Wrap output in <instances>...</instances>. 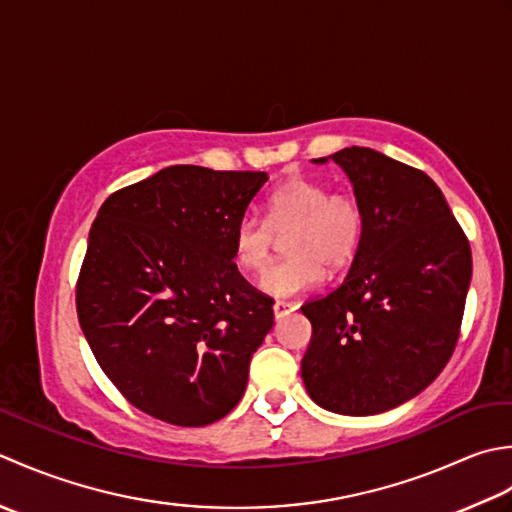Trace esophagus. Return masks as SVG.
<instances>
[{
    "label": "esophagus",
    "instance_id": "34e87169",
    "mask_svg": "<svg viewBox=\"0 0 512 512\" xmlns=\"http://www.w3.org/2000/svg\"><path fill=\"white\" fill-rule=\"evenodd\" d=\"M296 309V305L294 302H285V300H276L274 302V316H276V320L278 318H285L287 314H291V311Z\"/></svg>",
    "mask_w": 512,
    "mask_h": 512
}]
</instances>
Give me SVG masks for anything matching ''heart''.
<instances>
[{
	"label": "heart",
	"mask_w": 512,
	"mask_h": 512,
	"mask_svg": "<svg viewBox=\"0 0 512 512\" xmlns=\"http://www.w3.org/2000/svg\"><path fill=\"white\" fill-rule=\"evenodd\" d=\"M267 216H243L234 229L236 265L260 276L274 258L278 236L287 260L263 280L271 296H296L314 289L325 269L338 274L351 265L364 234V210L356 194L329 192V185L309 176H291L267 198Z\"/></svg>",
	"instance_id": "b5f03b06"
}]
</instances>
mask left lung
I'll use <instances>...</instances> for the list:
<instances>
[{
  "label": "left lung",
  "mask_w": 512,
  "mask_h": 512,
  "mask_svg": "<svg viewBox=\"0 0 512 512\" xmlns=\"http://www.w3.org/2000/svg\"><path fill=\"white\" fill-rule=\"evenodd\" d=\"M331 159L362 203L364 234L340 287L300 307L311 322L302 380L322 409L373 415L415 398L451 360L471 245L422 170L358 145Z\"/></svg>",
  "instance_id": "left-lung-1"
}]
</instances>
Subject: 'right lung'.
Returning a JSON list of instances; mask_svg holds the SVG:
<instances>
[{
    "instance_id": "1",
    "label": "right lung",
    "mask_w": 512,
    "mask_h": 512,
    "mask_svg": "<svg viewBox=\"0 0 512 512\" xmlns=\"http://www.w3.org/2000/svg\"><path fill=\"white\" fill-rule=\"evenodd\" d=\"M265 172L170 165L106 198L77 280V316L103 373L174 426L221 420L243 398L274 300L234 263V229Z\"/></svg>"
}]
</instances>
